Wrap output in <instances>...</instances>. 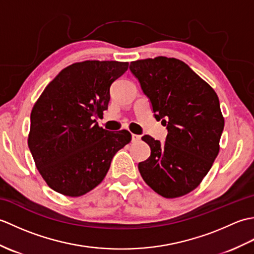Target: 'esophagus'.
Segmentation results:
<instances>
[{"instance_id": "esophagus-1", "label": "esophagus", "mask_w": 254, "mask_h": 254, "mask_svg": "<svg viewBox=\"0 0 254 254\" xmlns=\"http://www.w3.org/2000/svg\"><path fill=\"white\" fill-rule=\"evenodd\" d=\"M141 141V135H137V134H132V142L135 143Z\"/></svg>"}]
</instances>
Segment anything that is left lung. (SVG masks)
Returning <instances> with one entry per match:
<instances>
[{
  "label": "left lung",
  "instance_id": "1",
  "mask_svg": "<svg viewBox=\"0 0 254 254\" xmlns=\"http://www.w3.org/2000/svg\"><path fill=\"white\" fill-rule=\"evenodd\" d=\"M130 69L152 102L155 118L168 128L165 144L142 137L152 152L138 164L139 174L161 196L186 195L199 186L219 153L225 120L218 96L175 58L133 61Z\"/></svg>",
  "mask_w": 254,
  "mask_h": 254
}]
</instances>
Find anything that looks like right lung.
I'll use <instances>...</instances> for the list:
<instances>
[{
	"instance_id": "add662e5",
	"label": "right lung",
	"mask_w": 254,
	"mask_h": 254,
	"mask_svg": "<svg viewBox=\"0 0 254 254\" xmlns=\"http://www.w3.org/2000/svg\"><path fill=\"white\" fill-rule=\"evenodd\" d=\"M127 62L83 61L63 68L30 113L28 147L52 190L77 197L105 179L118 150L131 142L127 130L109 132L96 122L108 109L110 86Z\"/></svg>"
}]
</instances>
